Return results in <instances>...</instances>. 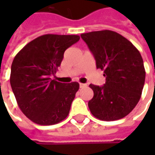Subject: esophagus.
<instances>
[{"label": "esophagus", "mask_w": 155, "mask_h": 155, "mask_svg": "<svg viewBox=\"0 0 155 155\" xmlns=\"http://www.w3.org/2000/svg\"><path fill=\"white\" fill-rule=\"evenodd\" d=\"M87 85L85 84H79V87L80 88H84V87H86Z\"/></svg>", "instance_id": "1"}]
</instances>
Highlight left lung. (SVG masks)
Returning <instances> with one entry per match:
<instances>
[{
	"instance_id": "8db88e82",
	"label": "left lung",
	"mask_w": 155,
	"mask_h": 155,
	"mask_svg": "<svg viewBox=\"0 0 155 155\" xmlns=\"http://www.w3.org/2000/svg\"><path fill=\"white\" fill-rule=\"evenodd\" d=\"M96 59L97 68L104 71V86L90 84L94 96L88 106L99 120L116 121L134 110L145 83V68L140 51L122 35L110 30L82 33Z\"/></svg>"
}]
</instances>
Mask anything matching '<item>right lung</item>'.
I'll return each mask as SVG.
<instances>
[{
	"mask_svg": "<svg viewBox=\"0 0 155 155\" xmlns=\"http://www.w3.org/2000/svg\"><path fill=\"white\" fill-rule=\"evenodd\" d=\"M78 35L45 34L19 51L11 66L10 84L19 108L32 122L53 125L68 116L79 84L51 79L60 66L64 51Z\"/></svg>",
	"mask_w": 155,
	"mask_h": 155,
	"instance_id": "right-lung-1",
	"label": "right lung"
}]
</instances>
